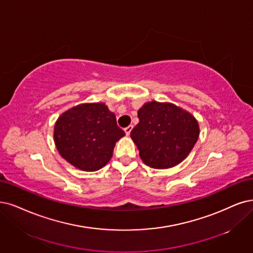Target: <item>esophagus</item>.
I'll return each mask as SVG.
<instances>
[{
    "label": "esophagus",
    "instance_id": "34e87169",
    "mask_svg": "<svg viewBox=\"0 0 253 253\" xmlns=\"http://www.w3.org/2000/svg\"><path fill=\"white\" fill-rule=\"evenodd\" d=\"M132 128H133V126H132V125H130V126H128V127H126V128L124 129V130H125V133H126V135H129V134H130V132H131Z\"/></svg>",
    "mask_w": 253,
    "mask_h": 253
}]
</instances>
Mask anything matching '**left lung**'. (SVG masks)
<instances>
[{
	"mask_svg": "<svg viewBox=\"0 0 253 253\" xmlns=\"http://www.w3.org/2000/svg\"><path fill=\"white\" fill-rule=\"evenodd\" d=\"M137 117L139 122L130 136L144 164L154 169H169L180 164L198 139L197 120L172 103H145Z\"/></svg>",
	"mask_w": 253,
	"mask_h": 253,
	"instance_id": "8db88e82",
	"label": "left lung"
}]
</instances>
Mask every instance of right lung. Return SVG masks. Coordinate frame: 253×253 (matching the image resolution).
<instances>
[{"label":"right lung","instance_id":"add662e5","mask_svg":"<svg viewBox=\"0 0 253 253\" xmlns=\"http://www.w3.org/2000/svg\"><path fill=\"white\" fill-rule=\"evenodd\" d=\"M125 132L104 103L75 106L56 121L54 142L65 161L86 172L98 171L112 156L116 143Z\"/></svg>","mask_w":253,"mask_h":253}]
</instances>
